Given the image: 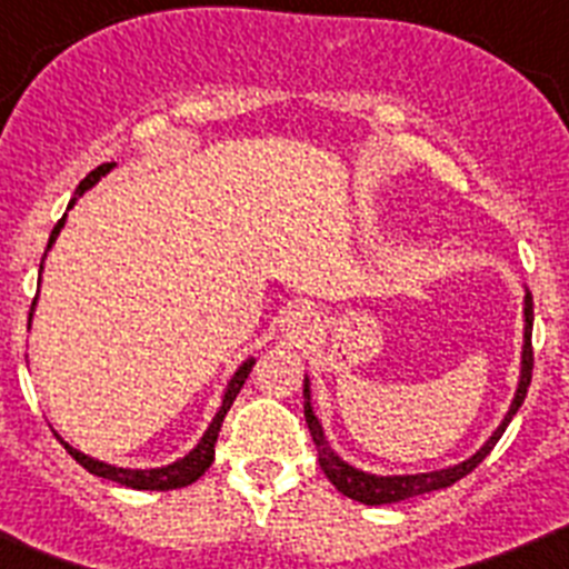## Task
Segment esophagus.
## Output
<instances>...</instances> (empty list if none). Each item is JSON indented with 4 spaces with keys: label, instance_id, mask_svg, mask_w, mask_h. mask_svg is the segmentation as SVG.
I'll return each mask as SVG.
<instances>
[{
    "label": "esophagus",
    "instance_id": "1",
    "mask_svg": "<svg viewBox=\"0 0 569 569\" xmlns=\"http://www.w3.org/2000/svg\"><path fill=\"white\" fill-rule=\"evenodd\" d=\"M281 330L288 333V339L301 345L319 330V313L310 305H296V308L284 310V316H281Z\"/></svg>",
    "mask_w": 569,
    "mask_h": 569
}]
</instances>
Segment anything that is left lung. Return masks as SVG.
<instances>
[{"mask_svg":"<svg viewBox=\"0 0 569 569\" xmlns=\"http://www.w3.org/2000/svg\"><path fill=\"white\" fill-rule=\"evenodd\" d=\"M532 296L525 293V345H521V376L519 387H516V396L510 401V410L501 419V425L496 427V433L485 441V445L470 456V459L459 461L453 467H445V470H430V472H413V476H376V472H365L359 467L347 465L339 453H333L325 439V430H321V421L313 413V401H310V379L305 376V419H308L310 436H313V445L319 450V465L325 470V476L330 479V485L339 492H345L347 499L361 501V505H396V501L413 499V496H425V492L441 490V487L456 485L459 479H465L467 472H472L476 467L485 461V456L490 453L496 441L501 439V433L507 430L510 419L519 413V407L525 405L527 387L532 379Z\"/></svg>","mask_w":569,"mask_h":569,"instance_id":"8db88e82","label":"left lung"}]
</instances>
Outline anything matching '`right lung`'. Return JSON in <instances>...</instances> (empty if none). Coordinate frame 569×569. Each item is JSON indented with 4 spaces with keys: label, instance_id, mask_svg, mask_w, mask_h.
Instances as JSON below:
<instances>
[{
    "label": "right lung",
    "instance_id": "obj_1",
    "mask_svg": "<svg viewBox=\"0 0 569 569\" xmlns=\"http://www.w3.org/2000/svg\"><path fill=\"white\" fill-rule=\"evenodd\" d=\"M110 168H113V164H99L97 170H90V173L84 176L82 182H79L77 193H73V199H70V204H68V210L73 208V204H77V199L84 193V190H90V188H93V184L99 182V179H102V176H108ZM64 219H68V213H64L62 219H59L57 228H53V233H50L48 250H50V244L57 241L59 230L64 228ZM48 250H44V256H48ZM42 264H44V259H42ZM42 264H39V273H42ZM33 305H37V299H33ZM30 319H33V308H30L28 325H30ZM253 365H256L253 356L241 361L239 370H236V373L230 376L228 387H224L222 407L216 410L213 421H210V427H208V430H204L202 439H199V445H196L193 450H190V453L184 456V459H176L173 465L150 467V470H130V467H116V465H104V461H99V459H90V456H84L82 450H77V447H70L68 441L62 439V436H59V441H62L64 450H68V453L73 456V459H77L79 465L84 467V470L93 472V476H99V479L116 481V485H122V487H133V490H179V487H188V485H193V481L199 479V476H202V472L208 470L210 465H213V447H216V439H219V430H222V421H224V416H228L230 405H233V401H236V396H239V390H241V385H244V379H248L250 370H253Z\"/></svg>",
    "mask_w": 569,
    "mask_h": 569
}]
</instances>
